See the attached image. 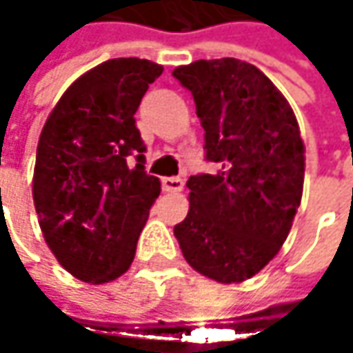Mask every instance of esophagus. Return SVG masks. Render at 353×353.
<instances>
[{
    "instance_id": "esophagus-1",
    "label": "esophagus",
    "mask_w": 353,
    "mask_h": 353,
    "mask_svg": "<svg viewBox=\"0 0 353 353\" xmlns=\"http://www.w3.org/2000/svg\"><path fill=\"white\" fill-rule=\"evenodd\" d=\"M161 185H163V190L165 192H181V188H183V179L181 177H163L161 179Z\"/></svg>"
}]
</instances>
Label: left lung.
<instances>
[{
	"mask_svg": "<svg viewBox=\"0 0 353 353\" xmlns=\"http://www.w3.org/2000/svg\"><path fill=\"white\" fill-rule=\"evenodd\" d=\"M192 92L204 157L216 172L188 179L190 210L174 227L185 261L231 284L255 276L286 241L303 198L305 145L278 88L239 59L174 69Z\"/></svg>",
	"mask_w": 353,
	"mask_h": 353,
	"instance_id": "1",
	"label": "left lung"
}]
</instances>
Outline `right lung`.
Returning a JSON list of instances; mask_svg holds the SVG:
<instances>
[{"label":"right lung","mask_w":353,"mask_h":353,"mask_svg":"<svg viewBox=\"0 0 353 353\" xmlns=\"http://www.w3.org/2000/svg\"><path fill=\"white\" fill-rule=\"evenodd\" d=\"M163 67L110 59L61 96L36 149L34 196L42 235L75 278L102 284L122 276L161 192L145 172L134 112ZM135 155L130 166L128 157Z\"/></svg>","instance_id":"add662e5"}]
</instances>
